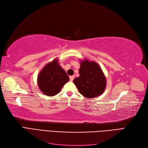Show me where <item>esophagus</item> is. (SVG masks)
Here are the masks:
<instances>
[{"mask_svg":"<svg viewBox=\"0 0 148 148\" xmlns=\"http://www.w3.org/2000/svg\"><path fill=\"white\" fill-rule=\"evenodd\" d=\"M73 79H74V76H70V81L72 82Z\"/></svg>","mask_w":148,"mask_h":148,"instance_id":"obj_1","label":"esophagus"}]
</instances>
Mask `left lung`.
Here are the masks:
<instances>
[{
    "label": "left lung",
    "mask_w": 148,
    "mask_h": 148,
    "mask_svg": "<svg viewBox=\"0 0 148 148\" xmlns=\"http://www.w3.org/2000/svg\"><path fill=\"white\" fill-rule=\"evenodd\" d=\"M79 77L73 83L79 92L88 98L101 95L106 87V79L100 66L96 62L84 59L80 62Z\"/></svg>",
    "instance_id": "8db88e82"
}]
</instances>
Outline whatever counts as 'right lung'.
Here are the masks:
<instances>
[{"label":"right lung","mask_w":148,"mask_h":148,"mask_svg":"<svg viewBox=\"0 0 148 148\" xmlns=\"http://www.w3.org/2000/svg\"><path fill=\"white\" fill-rule=\"evenodd\" d=\"M69 81L66 71L55 59L44 66L38 77V85L44 95L53 96L59 93L64 85Z\"/></svg>","instance_id":"add662e5"}]
</instances>
